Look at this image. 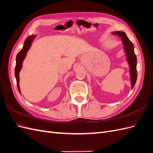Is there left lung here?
<instances>
[{
	"mask_svg": "<svg viewBox=\"0 0 153 153\" xmlns=\"http://www.w3.org/2000/svg\"><path fill=\"white\" fill-rule=\"evenodd\" d=\"M112 34L114 35H118L121 37L123 39V43L124 44V47L125 52H126V55L127 58V61L129 65V72H130L131 76V89L135 86V83L137 78V57L134 52V46L131 41L128 39L126 34L124 32H113Z\"/></svg>",
	"mask_w": 153,
	"mask_h": 153,
	"instance_id": "1",
	"label": "left lung"
}]
</instances>
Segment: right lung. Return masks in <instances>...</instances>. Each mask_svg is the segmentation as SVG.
<instances>
[{"label": "right lung", "mask_w": 153, "mask_h": 153, "mask_svg": "<svg viewBox=\"0 0 153 153\" xmlns=\"http://www.w3.org/2000/svg\"><path fill=\"white\" fill-rule=\"evenodd\" d=\"M35 37L36 36L34 35H31L29 36L25 41L24 47H23L22 49L19 52H18V53L16 55V66L15 69V76H16V83H17V87H18V91L20 92V89L19 86V73L22 67L23 61H24V59H25L27 52H28V50L30 47L32 40H33V39L35 38Z\"/></svg>", "instance_id": "right-lung-1"}]
</instances>
